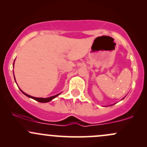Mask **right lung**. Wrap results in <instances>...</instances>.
I'll list each match as a JSON object with an SVG mask.
<instances>
[{"mask_svg":"<svg viewBox=\"0 0 147 147\" xmlns=\"http://www.w3.org/2000/svg\"><path fill=\"white\" fill-rule=\"evenodd\" d=\"M14 61H15V60H14ZM14 63H13V67H14ZM14 80H15V82H16L15 77H14ZM19 89H20V88H19ZM20 90H21V89H20ZM21 91H22V93H23L25 95V96H26L27 97L32 98V99L38 101V102H44V103H45V102H49V101L52 100L54 99V98H55L56 97H57V96H59V95H60V94H61V93H59V94L55 95V96H51V97H49V98H36V97H33V96H30V95L26 94V93H24V92L23 91H22V90H21Z\"/></svg>","mask_w":147,"mask_h":147,"instance_id":"obj_1","label":"right lung"}]
</instances>
